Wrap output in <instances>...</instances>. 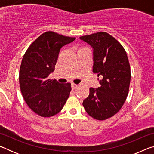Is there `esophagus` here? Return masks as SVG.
<instances>
[{"instance_id": "34e87169", "label": "esophagus", "mask_w": 154, "mask_h": 154, "mask_svg": "<svg viewBox=\"0 0 154 154\" xmlns=\"http://www.w3.org/2000/svg\"><path fill=\"white\" fill-rule=\"evenodd\" d=\"M77 87V84H75V83H72V84H71L72 89H75V88H76Z\"/></svg>"}]
</instances>
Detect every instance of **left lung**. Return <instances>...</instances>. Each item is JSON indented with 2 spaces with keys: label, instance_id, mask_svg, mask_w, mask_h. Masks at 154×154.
I'll return each mask as SVG.
<instances>
[{
  "label": "left lung",
  "instance_id": "8db88e82",
  "mask_svg": "<svg viewBox=\"0 0 154 154\" xmlns=\"http://www.w3.org/2000/svg\"><path fill=\"white\" fill-rule=\"evenodd\" d=\"M79 38L92 48L93 72L101 78L100 86L90 88L83 106L92 118L105 120L118 113L126 101L131 78L128 58L121 44L108 33L96 32Z\"/></svg>",
  "mask_w": 154,
  "mask_h": 154
}]
</instances>
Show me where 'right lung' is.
Segmentation results:
<instances>
[{"instance_id": "add662e5", "label": "right lung", "mask_w": 154, "mask_h": 154, "mask_svg": "<svg viewBox=\"0 0 154 154\" xmlns=\"http://www.w3.org/2000/svg\"><path fill=\"white\" fill-rule=\"evenodd\" d=\"M75 40L48 31L31 44L23 57L19 74L25 102L35 113L49 118L60 111L69 97L71 83L48 79L55 70L62 47Z\"/></svg>"}]
</instances>
